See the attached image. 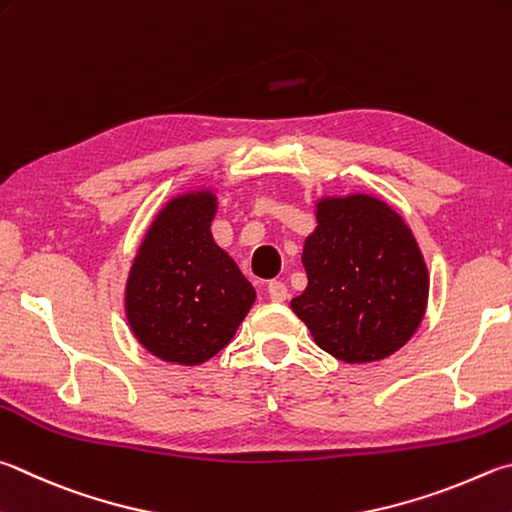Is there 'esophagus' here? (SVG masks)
Instances as JSON below:
<instances>
[{"mask_svg": "<svg viewBox=\"0 0 512 512\" xmlns=\"http://www.w3.org/2000/svg\"><path fill=\"white\" fill-rule=\"evenodd\" d=\"M268 297H271L273 302H284L288 300V288L284 282H271L268 284Z\"/></svg>", "mask_w": 512, "mask_h": 512, "instance_id": "obj_1", "label": "esophagus"}]
</instances>
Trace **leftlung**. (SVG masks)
<instances>
[{"label":"left lung","mask_w":512,"mask_h":512,"mask_svg":"<svg viewBox=\"0 0 512 512\" xmlns=\"http://www.w3.org/2000/svg\"><path fill=\"white\" fill-rule=\"evenodd\" d=\"M304 239L309 284L291 309L315 345L349 365L392 356L421 324L430 275L410 226L371 194L322 197Z\"/></svg>","instance_id":"obj_1"}]
</instances>
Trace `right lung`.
<instances>
[{"label":"right lung","mask_w":512,"mask_h":512,"mask_svg":"<svg viewBox=\"0 0 512 512\" xmlns=\"http://www.w3.org/2000/svg\"><path fill=\"white\" fill-rule=\"evenodd\" d=\"M217 194L190 190L159 210L138 246L125 286V315L159 360L194 367L235 338L255 288L212 239Z\"/></svg>","instance_id":"1"}]
</instances>
